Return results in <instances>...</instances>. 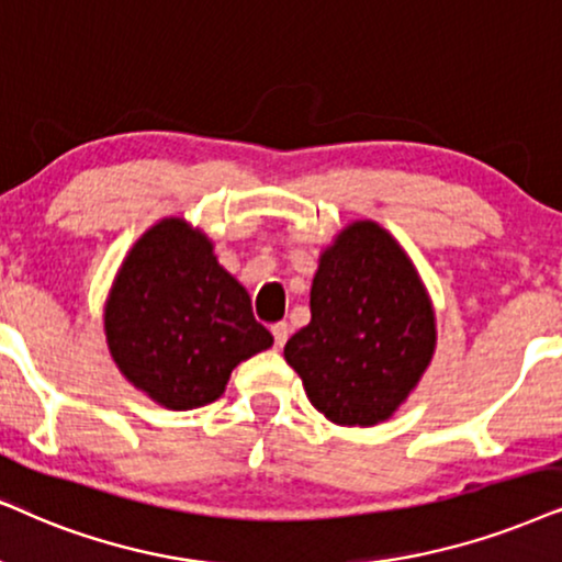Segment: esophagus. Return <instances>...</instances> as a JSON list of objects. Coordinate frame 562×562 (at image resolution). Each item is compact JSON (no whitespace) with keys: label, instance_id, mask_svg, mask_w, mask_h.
<instances>
[{"label":"esophagus","instance_id":"1","mask_svg":"<svg viewBox=\"0 0 562 562\" xmlns=\"http://www.w3.org/2000/svg\"><path fill=\"white\" fill-rule=\"evenodd\" d=\"M272 337H274V347H285L288 337H290V324H285V322L274 324L272 326Z\"/></svg>","mask_w":562,"mask_h":562}]
</instances>
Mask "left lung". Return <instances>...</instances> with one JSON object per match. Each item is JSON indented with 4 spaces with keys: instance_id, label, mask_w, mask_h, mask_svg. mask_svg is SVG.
I'll return each instance as SVG.
<instances>
[{
    "instance_id": "8db88e82",
    "label": "left lung",
    "mask_w": 562,
    "mask_h": 562,
    "mask_svg": "<svg viewBox=\"0 0 562 562\" xmlns=\"http://www.w3.org/2000/svg\"><path fill=\"white\" fill-rule=\"evenodd\" d=\"M436 311L420 272L386 228L355 220L318 257L311 322L285 360L326 420L373 428L415 392L436 355Z\"/></svg>"
}]
</instances>
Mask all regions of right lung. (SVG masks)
<instances>
[{
  "mask_svg": "<svg viewBox=\"0 0 562 562\" xmlns=\"http://www.w3.org/2000/svg\"><path fill=\"white\" fill-rule=\"evenodd\" d=\"M103 331L124 379L176 412L220 400L233 368L274 342L212 238L187 217L158 220L126 251Z\"/></svg>",
  "mask_w": 562,
  "mask_h": 562,
  "instance_id": "right-lung-1",
  "label": "right lung"
}]
</instances>
